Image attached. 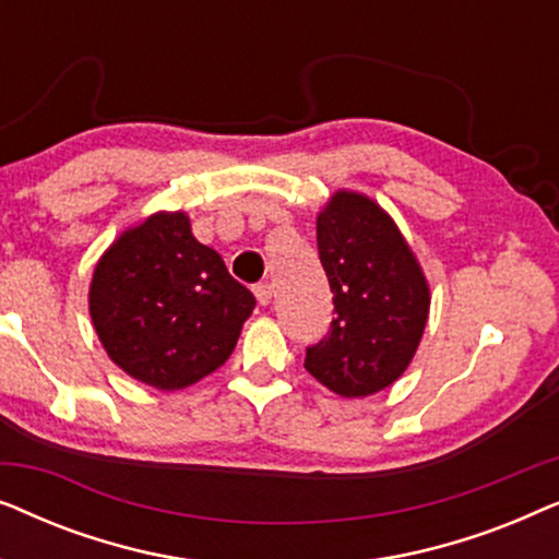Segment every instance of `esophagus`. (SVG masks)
<instances>
[{
    "instance_id": "1",
    "label": "esophagus",
    "mask_w": 559,
    "mask_h": 559,
    "mask_svg": "<svg viewBox=\"0 0 559 559\" xmlns=\"http://www.w3.org/2000/svg\"><path fill=\"white\" fill-rule=\"evenodd\" d=\"M254 295H257V302L259 305H270L272 302V285H266V282H262V285L254 287Z\"/></svg>"
}]
</instances>
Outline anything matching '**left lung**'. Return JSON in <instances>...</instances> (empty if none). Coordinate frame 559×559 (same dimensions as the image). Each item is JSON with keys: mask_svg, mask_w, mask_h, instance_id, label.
<instances>
[{"mask_svg": "<svg viewBox=\"0 0 559 559\" xmlns=\"http://www.w3.org/2000/svg\"><path fill=\"white\" fill-rule=\"evenodd\" d=\"M318 251L333 293L331 333L305 369L346 400L407 371L430 316V285L400 226L369 195L335 190L318 213Z\"/></svg>", "mask_w": 559, "mask_h": 559, "instance_id": "1", "label": "left lung"}]
</instances>
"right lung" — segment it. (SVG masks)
<instances>
[{
	"label": "right lung",
	"instance_id": "obj_1",
	"mask_svg": "<svg viewBox=\"0 0 559 559\" xmlns=\"http://www.w3.org/2000/svg\"><path fill=\"white\" fill-rule=\"evenodd\" d=\"M254 295L186 211H157L114 239L94 266L88 312L114 364L159 392L186 389L226 364Z\"/></svg>",
	"mask_w": 559,
	"mask_h": 559
}]
</instances>
